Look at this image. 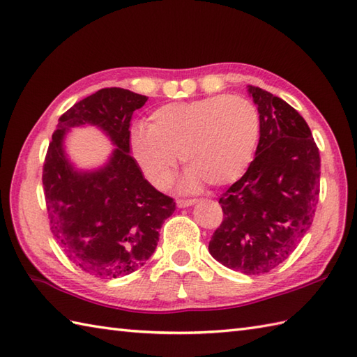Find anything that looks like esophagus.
<instances>
[{"instance_id": "1", "label": "esophagus", "mask_w": 357, "mask_h": 357, "mask_svg": "<svg viewBox=\"0 0 357 357\" xmlns=\"http://www.w3.org/2000/svg\"><path fill=\"white\" fill-rule=\"evenodd\" d=\"M195 202H196V199H178L176 206L179 208H184V207H188V206H193Z\"/></svg>"}]
</instances>
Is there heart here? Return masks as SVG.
Returning <instances> with one entry per match:
<instances>
[{"label":"heart","mask_w":357,"mask_h":357,"mask_svg":"<svg viewBox=\"0 0 357 357\" xmlns=\"http://www.w3.org/2000/svg\"><path fill=\"white\" fill-rule=\"evenodd\" d=\"M256 105L239 95H215L164 104L151 112L150 124H135L130 150L144 176L165 188L176 172L179 153L188 169L184 190L206 183L227 185L248 169L259 142Z\"/></svg>","instance_id":"heart-1"}]
</instances>
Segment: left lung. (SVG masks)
I'll use <instances>...</instances> for the list:
<instances>
[{
  "label": "left lung",
  "mask_w": 357,
  "mask_h": 357,
  "mask_svg": "<svg viewBox=\"0 0 357 357\" xmlns=\"http://www.w3.org/2000/svg\"><path fill=\"white\" fill-rule=\"evenodd\" d=\"M261 119L256 156L219 204L224 221L208 252L227 268L262 275L288 259L312 227L321 158L305 119L280 98L248 86Z\"/></svg>",
  "instance_id": "left-lung-1"
}]
</instances>
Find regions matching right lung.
Returning <instances> with one entry per match:
<instances>
[{"label": "right lung", "instance_id": "add662e5", "mask_svg": "<svg viewBox=\"0 0 357 357\" xmlns=\"http://www.w3.org/2000/svg\"><path fill=\"white\" fill-rule=\"evenodd\" d=\"M147 96L107 87L81 100L58 119L43 167L50 230L64 255L96 278H119L153 255L159 229L176 208L151 185L130 155V119ZM102 128L117 149L102 169L78 172L62 139L72 126Z\"/></svg>", "mask_w": 357, "mask_h": 357}]
</instances>
